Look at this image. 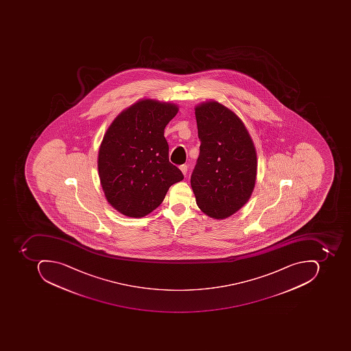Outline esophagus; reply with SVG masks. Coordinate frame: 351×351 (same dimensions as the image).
Segmentation results:
<instances>
[{"mask_svg": "<svg viewBox=\"0 0 351 351\" xmlns=\"http://www.w3.org/2000/svg\"><path fill=\"white\" fill-rule=\"evenodd\" d=\"M179 169H180L181 172H182V174L184 175H186V172H188V165H180V167H179Z\"/></svg>", "mask_w": 351, "mask_h": 351, "instance_id": "1", "label": "esophagus"}]
</instances>
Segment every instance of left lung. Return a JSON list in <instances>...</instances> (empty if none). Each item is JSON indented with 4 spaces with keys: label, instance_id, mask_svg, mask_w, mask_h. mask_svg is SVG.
<instances>
[{
    "label": "left lung",
    "instance_id": "obj_1",
    "mask_svg": "<svg viewBox=\"0 0 351 351\" xmlns=\"http://www.w3.org/2000/svg\"><path fill=\"white\" fill-rule=\"evenodd\" d=\"M200 153L191 186L198 208L225 219L250 199L256 181V149L243 120L217 101L195 108Z\"/></svg>",
    "mask_w": 351,
    "mask_h": 351
}]
</instances>
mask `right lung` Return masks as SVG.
<instances>
[{
    "instance_id": "obj_1",
    "label": "right lung",
    "mask_w": 351,
    "mask_h": 351,
    "mask_svg": "<svg viewBox=\"0 0 351 351\" xmlns=\"http://www.w3.org/2000/svg\"><path fill=\"white\" fill-rule=\"evenodd\" d=\"M178 106L141 99L108 126L98 152L101 186L108 204L128 217L140 218L160 206L172 184L184 179L169 161L165 138Z\"/></svg>"
}]
</instances>
